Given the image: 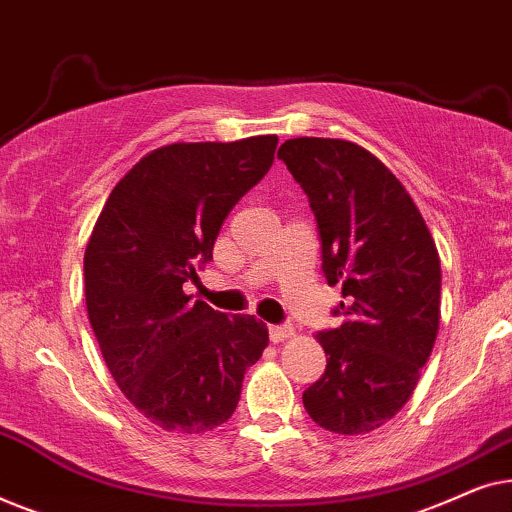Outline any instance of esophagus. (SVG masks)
Segmentation results:
<instances>
[{
	"mask_svg": "<svg viewBox=\"0 0 512 512\" xmlns=\"http://www.w3.org/2000/svg\"><path fill=\"white\" fill-rule=\"evenodd\" d=\"M268 333H270L272 342H282L286 338H291V335L296 333V328H293L291 324H279V326H270Z\"/></svg>",
	"mask_w": 512,
	"mask_h": 512,
	"instance_id": "1",
	"label": "esophagus"
}]
</instances>
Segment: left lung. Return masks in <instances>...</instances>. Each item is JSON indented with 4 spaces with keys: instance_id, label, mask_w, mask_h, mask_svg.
Returning <instances> with one entry per match:
<instances>
[{
    "instance_id": "obj_1",
    "label": "left lung",
    "mask_w": 512,
    "mask_h": 512,
    "mask_svg": "<svg viewBox=\"0 0 512 512\" xmlns=\"http://www.w3.org/2000/svg\"><path fill=\"white\" fill-rule=\"evenodd\" d=\"M321 237L326 282L342 286V324L319 331L326 373L305 389L321 429L359 436L389 422L417 387L440 324V258L410 193L347 139L279 146Z\"/></svg>"
}]
</instances>
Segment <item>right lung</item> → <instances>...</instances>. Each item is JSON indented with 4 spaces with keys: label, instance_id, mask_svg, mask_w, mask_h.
<instances>
[{
    "label": "right lung",
    "instance_id": "obj_1",
    "mask_svg": "<svg viewBox=\"0 0 512 512\" xmlns=\"http://www.w3.org/2000/svg\"><path fill=\"white\" fill-rule=\"evenodd\" d=\"M275 149V135L160 146L97 216L83 256L90 326L118 389L167 431L228 422L244 373L268 347L254 314L193 303L184 282L212 261L221 223L268 174Z\"/></svg>",
    "mask_w": 512,
    "mask_h": 512
}]
</instances>
